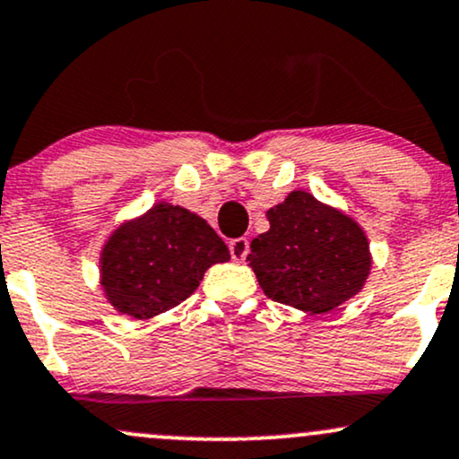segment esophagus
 <instances>
[{
    "label": "esophagus",
    "instance_id": "34e87169",
    "mask_svg": "<svg viewBox=\"0 0 459 459\" xmlns=\"http://www.w3.org/2000/svg\"><path fill=\"white\" fill-rule=\"evenodd\" d=\"M229 250H230V256H233L237 263L244 261L247 256V239H246V237H237V239H230Z\"/></svg>",
    "mask_w": 459,
    "mask_h": 459
}]
</instances>
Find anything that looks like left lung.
I'll list each match as a JSON object with an SVG mask.
<instances>
[{
    "mask_svg": "<svg viewBox=\"0 0 459 459\" xmlns=\"http://www.w3.org/2000/svg\"><path fill=\"white\" fill-rule=\"evenodd\" d=\"M265 215L270 230L252 239L247 261L267 298L321 315L360 293L373 261L365 230L351 215L304 189Z\"/></svg>",
    "mask_w": 459,
    "mask_h": 459,
    "instance_id": "left-lung-1",
    "label": "left lung"
}]
</instances>
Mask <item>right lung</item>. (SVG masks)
<instances>
[{"mask_svg":"<svg viewBox=\"0 0 459 459\" xmlns=\"http://www.w3.org/2000/svg\"><path fill=\"white\" fill-rule=\"evenodd\" d=\"M229 259L207 220L161 200L116 226L101 247L99 273L105 298L120 315L151 319L187 299L209 267Z\"/></svg>","mask_w":459,"mask_h":459,"instance_id":"obj_1","label":"right lung"}]
</instances>
